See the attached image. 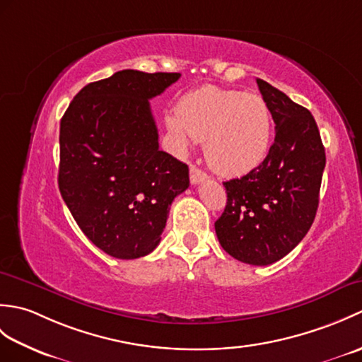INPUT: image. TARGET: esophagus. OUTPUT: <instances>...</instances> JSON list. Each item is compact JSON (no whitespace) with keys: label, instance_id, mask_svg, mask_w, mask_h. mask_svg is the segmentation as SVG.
Returning <instances> with one entry per match:
<instances>
[{"label":"esophagus","instance_id":"34e87169","mask_svg":"<svg viewBox=\"0 0 362 362\" xmlns=\"http://www.w3.org/2000/svg\"><path fill=\"white\" fill-rule=\"evenodd\" d=\"M206 179V174L202 171V169H199L196 166H191L189 168V180L193 185H197V183H201Z\"/></svg>","mask_w":362,"mask_h":362}]
</instances>
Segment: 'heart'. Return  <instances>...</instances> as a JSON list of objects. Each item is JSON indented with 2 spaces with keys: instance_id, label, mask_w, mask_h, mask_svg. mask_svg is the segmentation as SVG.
<instances>
[{
  "instance_id": "heart-1",
  "label": "heart",
  "mask_w": 362,
  "mask_h": 362,
  "mask_svg": "<svg viewBox=\"0 0 362 362\" xmlns=\"http://www.w3.org/2000/svg\"><path fill=\"white\" fill-rule=\"evenodd\" d=\"M175 141L188 135L205 141V156L222 175H243L263 161L271 143V112L263 98L243 91L204 87L183 96L166 115Z\"/></svg>"
}]
</instances>
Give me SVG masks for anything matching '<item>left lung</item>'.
<instances>
[{"mask_svg":"<svg viewBox=\"0 0 362 362\" xmlns=\"http://www.w3.org/2000/svg\"><path fill=\"white\" fill-rule=\"evenodd\" d=\"M275 122V140L261 165L224 182L227 205L214 222L228 255L253 266L281 259L316 218L325 148L308 109L257 79Z\"/></svg>","mask_w":362,"mask_h":362,"instance_id":"obj_1","label":"left lung"}]
</instances>
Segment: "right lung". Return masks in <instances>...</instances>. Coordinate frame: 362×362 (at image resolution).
<instances>
[{
  "mask_svg": "<svg viewBox=\"0 0 362 362\" xmlns=\"http://www.w3.org/2000/svg\"><path fill=\"white\" fill-rule=\"evenodd\" d=\"M180 73L122 70L83 87L60 121L59 189L74 221L107 255L157 247L188 166L158 149L149 99Z\"/></svg>",
  "mask_w": 362,
  "mask_h": 362,
  "instance_id": "obj_1",
  "label": "right lung"
}]
</instances>
